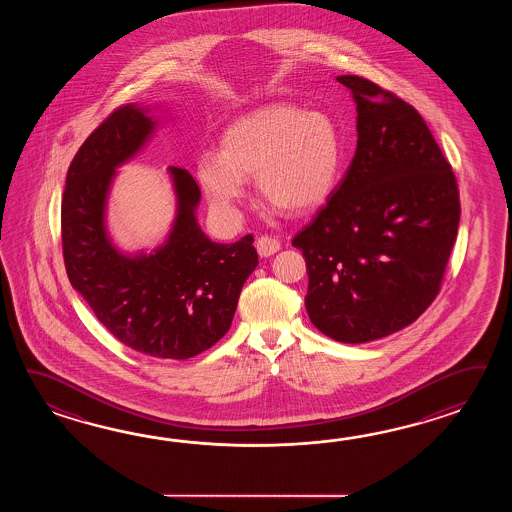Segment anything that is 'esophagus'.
<instances>
[{
	"label": "esophagus",
	"instance_id": "1",
	"mask_svg": "<svg viewBox=\"0 0 512 512\" xmlns=\"http://www.w3.org/2000/svg\"><path fill=\"white\" fill-rule=\"evenodd\" d=\"M256 251H258L261 258H269L272 254L280 251V241L269 238V236H261L256 241Z\"/></svg>",
	"mask_w": 512,
	"mask_h": 512
}]
</instances>
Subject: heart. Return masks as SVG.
Listing matches in <instances>:
<instances>
[{
    "mask_svg": "<svg viewBox=\"0 0 512 512\" xmlns=\"http://www.w3.org/2000/svg\"><path fill=\"white\" fill-rule=\"evenodd\" d=\"M342 139L324 113L274 104L232 122L221 152L197 157L196 175L212 210L236 218L256 177L261 196L287 214L320 207L337 185Z\"/></svg>",
    "mask_w": 512,
    "mask_h": 512,
    "instance_id": "1",
    "label": "heart"
}]
</instances>
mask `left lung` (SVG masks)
Returning <instances> with one entry per match:
<instances>
[{"instance_id": "8db88e82", "label": "left lung", "mask_w": 512, "mask_h": 512, "mask_svg": "<svg viewBox=\"0 0 512 512\" xmlns=\"http://www.w3.org/2000/svg\"><path fill=\"white\" fill-rule=\"evenodd\" d=\"M357 106V150L326 207L293 245L305 309L333 340L388 337L425 313L456 241V177L423 117L377 84L340 75Z\"/></svg>"}]
</instances>
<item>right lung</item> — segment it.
I'll list each match as a JSON object with an SVG mask.
<instances>
[{
  "mask_svg": "<svg viewBox=\"0 0 512 512\" xmlns=\"http://www.w3.org/2000/svg\"><path fill=\"white\" fill-rule=\"evenodd\" d=\"M153 109L122 106L80 146L62 201L64 261L73 289L113 337L150 357L185 360L229 331L258 254L252 236L230 245L208 238L197 221L199 186L175 166L166 170L175 216L163 243L135 252L115 243L109 194L117 170L148 146L163 122Z\"/></svg>",
  "mask_w": 512,
  "mask_h": 512,
  "instance_id": "add662e5",
  "label": "right lung"
}]
</instances>
